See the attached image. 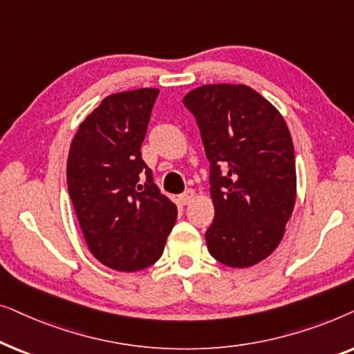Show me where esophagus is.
Returning a JSON list of instances; mask_svg holds the SVG:
<instances>
[{
	"mask_svg": "<svg viewBox=\"0 0 354 354\" xmlns=\"http://www.w3.org/2000/svg\"><path fill=\"white\" fill-rule=\"evenodd\" d=\"M193 200H195V192H193V190H187V192H183L182 195H180V201H182L183 206L190 205Z\"/></svg>",
	"mask_w": 354,
	"mask_h": 354,
	"instance_id": "1",
	"label": "esophagus"
}]
</instances>
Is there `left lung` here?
Here are the masks:
<instances>
[{"instance_id":"left-lung-1","label":"left lung","mask_w":354,"mask_h":354,"mask_svg":"<svg viewBox=\"0 0 354 354\" xmlns=\"http://www.w3.org/2000/svg\"><path fill=\"white\" fill-rule=\"evenodd\" d=\"M183 104L209 161L214 221L207 250L229 268H250L277 248L293 212L297 171L287 124L246 85L198 86Z\"/></svg>"}]
</instances>
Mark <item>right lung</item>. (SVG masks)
Returning a JSON list of instances; mask_svg holds the SVG:
<instances>
[{"instance_id":"right-lung-1","label":"right lung","mask_w":354,"mask_h":354,"mask_svg":"<svg viewBox=\"0 0 354 354\" xmlns=\"http://www.w3.org/2000/svg\"><path fill=\"white\" fill-rule=\"evenodd\" d=\"M158 95L106 96L79 125L67 158V190L88 250L120 272L156 263L177 219L140 151Z\"/></svg>"}]
</instances>
